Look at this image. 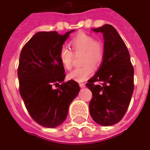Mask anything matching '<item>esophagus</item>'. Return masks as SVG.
<instances>
[{"label": "esophagus", "mask_w": 150, "mask_h": 150, "mask_svg": "<svg viewBox=\"0 0 150 150\" xmlns=\"http://www.w3.org/2000/svg\"><path fill=\"white\" fill-rule=\"evenodd\" d=\"M79 86L81 87V88H85V84H84V83H79Z\"/></svg>", "instance_id": "esophagus-1"}]
</instances>
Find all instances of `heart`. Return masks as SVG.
I'll return each mask as SVG.
<instances>
[{
	"mask_svg": "<svg viewBox=\"0 0 150 150\" xmlns=\"http://www.w3.org/2000/svg\"><path fill=\"white\" fill-rule=\"evenodd\" d=\"M70 43L75 52H83L81 64L84 65L71 71L68 75V78L76 81H85L92 74L93 67H98L102 62L104 56L102 44L95 41L92 36L85 33L75 36ZM59 57L65 69H71L73 53L67 46H63L60 49Z\"/></svg>",
	"mask_w": 150,
	"mask_h": 150,
	"instance_id": "obj_1",
	"label": "heart"
}]
</instances>
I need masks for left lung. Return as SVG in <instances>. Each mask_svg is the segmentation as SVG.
Masks as SVG:
<instances>
[{
    "label": "left lung",
    "mask_w": 150,
    "mask_h": 150,
    "mask_svg": "<svg viewBox=\"0 0 150 150\" xmlns=\"http://www.w3.org/2000/svg\"><path fill=\"white\" fill-rule=\"evenodd\" d=\"M104 37V56L87 88L92 92L89 111L94 122L112 126L120 121L127 110L134 89L133 67L129 51L114 26L105 24L92 29ZM100 81V85L94 83Z\"/></svg>",
    "instance_id": "obj_1"
}]
</instances>
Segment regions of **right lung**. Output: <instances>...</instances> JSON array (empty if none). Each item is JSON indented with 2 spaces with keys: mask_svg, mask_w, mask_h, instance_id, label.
I'll return each mask as SVG.
<instances>
[{
  "mask_svg": "<svg viewBox=\"0 0 150 150\" xmlns=\"http://www.w3.org/2000/svg\"><path fill=\"white\" fill-rule=\"evenodd\" d=\"M74 31L64 35L56 31L36 33L21 50L17 70L20 94L31 117L45 127L55 128L65 121L69 105L80 91L74 80L63 82L65 69L59 57Z\"/></svg>",
  "mask_w": 150,
  "mask_h": 150,
  "instance_id": "right-lung-1",
  "label": "right lung"
}]
</instances>
